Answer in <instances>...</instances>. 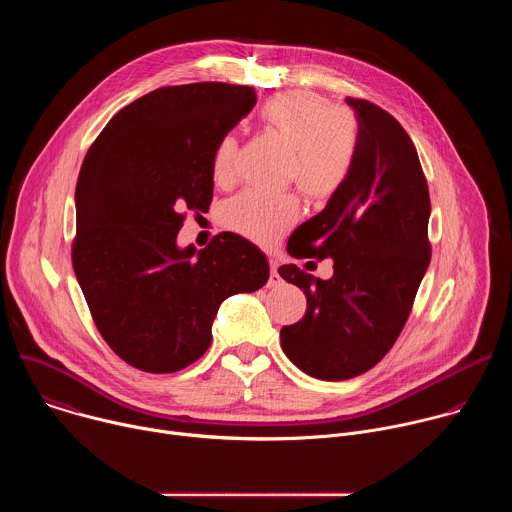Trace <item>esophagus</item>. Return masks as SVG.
Masks as SVG:
<instances>
[{"label": "esophagus", "instance_id": "34e87169", "mask_svg": "<svg viewBox=\"0 0 512 512\" xmlns=\"http://www.w3.org/2000/svg\"><path fill=\"white\" fill-rule=\"evenodd\" d=\"M269 267H271V271H269V281H267V285H269V287H277V285L281 283V275H279V271H277V261H275V259H269Z\"/></svg>", "mask_w": 512, "mask_h": 512}]
</instances>
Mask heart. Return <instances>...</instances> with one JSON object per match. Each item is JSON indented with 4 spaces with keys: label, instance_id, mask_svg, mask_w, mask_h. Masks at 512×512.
Masks as SVG:
<instances>
[{
    "label": "heart",
    "instance_id": "1",
    "mask_svg": "<svg viewBox=\"0 0 512 512\" xmlns=\"http://www.w3.org/2000/svg\"><path fill=\"white\" fill-rule=\"evenodd\" d=\"M267 133L289 148L285 180L314 204L332 200L348 182L358 158V119L346 107L310 91H289L269 97L259 109ZM239 141L227 133L212 152V178L229 186L237 180ZM298 198L289 192L269 194L245 190L225 204V225L261 245L273 243L298 218Z\"/></svg>",
    "mask_w": 512,
    "mask_h": 512
}]
</instances>
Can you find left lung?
<instances>
[{"instance_id": "8db88e82", "label": "left lung", "mask_w": 512, "mask_h": 512, "mask_svg": "<svg viewBox=\"0 0 512 512\" xmlns=\"http://www.w3.org/2000/svg\"><path fill=\"white\" fill-rule=\"evenodd\" d=\"M358 119V158L346 186L287 241L296 259H334L330 279L298 265L279 275L306 294V314L281 328L298 369L346 381L373 369L397 342L431 259L429 190L401 123L367 99L348 97Z\"/></svg>"}]
</instances>
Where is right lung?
<instances>
[{
	"label": "right lung",
	"instance_id": "right-lung-1",
	"mask_svg": "<svg viewBox=\"0 0 512 512\" xmlns=\"http://www.w3.org/2000/svg\"><path fill=\"white\" fill-rule=\"evenodd\" d=\"M229 83L162 87L103 127L77 180L72 269L109 348L145 373H176L210 346L229 296L265 285V255L235 233L176 247L188 210L208 212L212 152L255 105Z\"/></svg>",
	"mask_w": 512,
	"mask_h": 512
}]
</instances>
